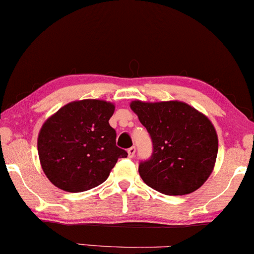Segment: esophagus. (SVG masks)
I'll list each match as a JSON object with an SVG mask.
<instances>
[{
	"instance_id": "esophagus-1",
	"label": "esophagus",
	"mask_w": 254,
	"mask_h": 254,
	"mask_svg": "<svg viewBox=\"0 0 254 254\" xmlns=\"http://www.w3.org/2000/svg\"><path fill=\"white\" fill-rule=\"evenodd\" d=\"M135 153H136V147H131L127 149V155H129V157H133Z\"/></svg>"
}]
</instances>
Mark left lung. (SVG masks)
I'll list each match as a JSON object with an SVG mask.
<instances>
[{
    "label": "left lung",
    "mask_w": 254,
    "mask_h": 254,
    "mask_svg": "<svg viewBox=\"0 0 254 254\" xmlns=\"http://www.w3.org/2000/svg\"><path fill=\"white\" fill-rule=\"evenodd\" d=\"M153 143L150 157L138 165L143 182L170 196L196 191L214 170L218 141L214 125L190 105L180 101H132Z\"/></svg>",
    "instance_id": "8db88e82"
}]
</instances>
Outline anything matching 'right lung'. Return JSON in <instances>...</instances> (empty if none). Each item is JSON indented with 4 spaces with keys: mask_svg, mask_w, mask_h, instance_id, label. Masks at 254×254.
<instances>
[{
    "mask_svg": "<svg viewBox=\"0 0 254 254\" xmlns=\"http://www.w3.org/2000/svg\"><path fill=\"white\" fill-rule=\"evenodd\" d=\"M115 106L103 100L74 101L58 110L40 129L38 154L44 173L58 189L82 192L103 184L119 157L109 121Z\"/></svg>",
    "mask_w": 254,
    "mask_h": 254,
    "instance_id": "add662e5",
    "label": "right lung"
}]
</instances>
